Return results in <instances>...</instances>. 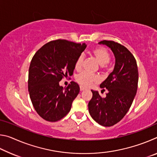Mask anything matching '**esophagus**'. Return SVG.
<instances>
[{
	"mask_svg": "<svg viewBox=\"0 0 157 157\" xmlns=\"http://www.w3.org/2000/svg\"><path fill=\"white\" fill-rule=\"evenodd\" d=\"M84 90H85V89L84 88V87L80 86V91H84Z\"/></svg>",
	"mask_w": 157,
	"mask_h": 157,
	"instance_id": "34e87169",
	"label": "esophagus"
}]
</instances>
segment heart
Instances as JSON below:
<instances>
[{
	"label": "heart",
	"instance_id": "1",
	"mask_svg": "<svg viewBox=\"0 0 157 157\" xmlns=\"http://www.w3.org/2000/svg\"><path fill=\"white\" fill-rule=\"evenodd\" d=\"M93 55H94L95 60L99 63L101 66H104L107 65L109 62L111 57L109 52L104 48L98 47L93 50ZM84 57L83 55H79L78 57L75 62V68L76 70H80ZM99 80V78L97 75H92L86 72H82L79 75L76 76V81L79 84H80L82 86L89 87L92 86L93 84L97 82Z\"/></svg>",
	"mask_w": 157,
	"mask_h": 157
}]
</instances>
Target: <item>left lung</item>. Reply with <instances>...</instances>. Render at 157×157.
Listing matches in <instances>:
<instances>
[{
    "label": "left lung",
    "instance_id": "left-lung-1",
    "mask_svg": "<svg viewBox=\"0 0 157 157\" xmlns=\"http://www.w3.org/2000/svg\"><path fill=\"white\" fill-rule=\"evenodd\" d=\"M115 57L113 71L100 84L102 90L107 89L105 98L97 91L91 90L89 111L92 118L102 126L110 127L118 123L129 111L136 94L139 72L136 61L129 50L113 41H102Z\"/></svg>",
    "mask_w": 157,
    "mask_h": 157
}]
</instances>
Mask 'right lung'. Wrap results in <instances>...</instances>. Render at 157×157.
<instances>
[{
  "mask_svg": "<svg viewBox=\"0 0 157 157\" xmlns=\"http://www.w3.org/2000/svg\"><path fill=\"white\" fill-rule=\"evenodd\" d=\"M86 47V44L58 39L44 45L34 54L29 68L28 91L34 109L44 120L56 122L70 111L79 86L71 82L63 88L59 82L73 75L77 58Z\"/></svg>",
  "mask_w": 157,
  "mask_h": 157,
  "instance_id": "right-lung-1",
  "label": "right lung"
}]
</instances>
